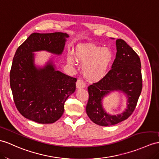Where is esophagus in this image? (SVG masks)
Returning a JSON list of instances; mask_svg holds the SVG:
<instances>
[{
    "mask_svg": "<svg viewBox=\"0 0 159 159\" xmlns=\"http://www.w3.org/2000/svg\"><path fill=\"white\" fill-rule=\"evenodd\" d=\"M86 86V84L83 82L82 80L78 79L76 82V88L77 89H81V88H84Z\"/></svg>",
    "mask_w": 159,
    "mask_h": 159,
    "instance_id": "34e87169",
    "label": "esophagus"
}]
</instances>
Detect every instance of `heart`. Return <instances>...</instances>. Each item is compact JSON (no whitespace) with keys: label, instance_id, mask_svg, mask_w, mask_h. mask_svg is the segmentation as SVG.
Returning <instances> with one entry per match:
<instances>
[{"label":"heart","instance_id":"obj_1","mask_svg":"<svg viewBox=\"0 0 159 159\" xmlns=\"http://www.w3.org/2000/svg\"><path fill=\"white\" fill-rule=\"evenodd\" d=\"M74 56L67 55V61L73 65L75 60L84 63L82 73L90 82H97L106 75L113 59L111 50L93 44H80L75 48Z\"/></svg>","mask_w":159,"mask_h":159}]
</instances>
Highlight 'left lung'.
Here are the masks:
<instances>
[{
  "label": "left lung",
  "instance_id": "left-lung-1",
  "mask_svg": "<svg viewBox=\"0 0 159 159\" xmlns=\"http://www.w3.org/2000/svg\"><path fill=\"white\" fill-rule=\"evenodd\" d=\"M116 47L117 53L111 70L99 82L88 88L86 113L93 122L101 126L113 125L128 118L135 109L142 89L140 57L122 39L116 40ZM115 90L126 94L128 106L122 114L111 116L103 110L102 101L104 96Z\"/></svg>",
  "mask_w": 159,
  "mask_h": 159
}]
</instances>
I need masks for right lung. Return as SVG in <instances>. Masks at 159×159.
I'll return each instance as SVG.
<instances>
[{
	"label": "right lung",
	"instance_id": "right-lung-1",
	"mask_svg": "<svg viewBox=\"0 0 159 159\" xmlns=\"http://www.w3.org/2000/svg\"><path fill=\"white\" fill-rule=\"evenodd\" d=\"M66 33H33L19 46L10 71L14 102L24 117L38 123H52L64 112V104L75 90L77 79L57 71L52 61L43 67L35 65L34 52L61 55Z\"/></svg>",
	"mask_w": 159,
	"mask_h": 159
}]
</instances>
